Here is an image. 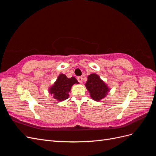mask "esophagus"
Masks as SVG:
<instances>
[{"label": "esophagus", "instance_id": "34e87169", "mask_svg": "<svg viewBox=\"0 0 156 156\" xmlns=\"http://www.w3.org/2000/svg\"><path fill=\"white\" fill-rule=\"evenodd\" d=\"M77 81H78L80 83H83V77H77Z\"/></svg>", "mask_w": 156, "mask_h": 156}]
</instances>
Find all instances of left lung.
<instances>
[{
  "label": "left lung",
  "instance_id": "left-lung-1",
  "mask_svg": "<svg viewBox=\"0 0 156 156\" xmlns=\"http://www.w3.org/2000/svg\"><path fill=\"white\" fill-rule=\"evenodd\" d=\"M89 92L91 98L94 101H101L106 97L110 88L96 73H92L88 76V80L84 84Z\"/></svg>",
  "mask_w": 156,
  "mask_h": 156
}]
</instances>
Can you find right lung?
Instances as JSON below:
<instances>
[{
  "instance_id": "obj_1",
  "label": "right lung",
  "mask_w": 156,
  "mask_h": 156,
  "mask_svg": "<svg viewBox=\"0 0 156 156\" xmlns=\"http://www.w3.org/2000/svg\"><path fill=\"white\" fill-rule=\"evenodd\" d=\"M74 84H79L74 77L68 78L65 74L60 73L56 81L49 88V92L58 101H62L69 98V92Z\"/></svg>"
}]
</instances>
